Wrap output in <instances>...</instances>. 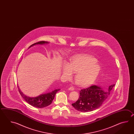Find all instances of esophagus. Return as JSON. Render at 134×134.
Listing matches in <instances>:
<instances>
[{"instance_id": "1", "label": "esophagus", "mask_w": 134, "mask_h": 134, "mask_svg": "<svg viewBox=\"0 0 134 134\" xmlns=\"http://www.w3.org/2000/svg\"><path fill=\"white\" fill-rule=\"evenodd\" d=\"M68 90L69 91H74V90H75V88H74V87H70V88H68Z\"/></svg>"}]
</instances>
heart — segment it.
<instances>
[{
  "mask_svg": "<svg viewBox=\"0 0 134 134\" xmlns=\"http://www.w3.org/2000/svg\"><path fill=\"white\" fill-rule=\"evenodd\" d=\"M94 57L83 55L77 57L70 63L69 65L63 66V73L68 77H71L73 72L76 73L75 81L81 86L90 85L94 82L100 73V66Z\"/></svg>",
  "mask_w": 134,
  "mask_h": 134,
  "instance_id": "b5f03b06",
  "label": "heart"
}]
</instances>
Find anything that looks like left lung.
<instances>
[{
	"label": "left lung",
	"mask_w": 134,
	"mask_h": 134,
	"mask_svg": "<svg viewBox=\"0 0 134 134\" xmlns=\"http://www.w3.org/2000/svg\"><path fill=\"white\" fill-rule=\"evenodd\" d=\"M115 84L105 90L99 86L93 85L83 88L80 91V97L77 102L72 104L74 108L81 112L93 111L102 105L109 97Z\"/></svg>",
	"instance_id": "8db88e82"
}]
</instances>
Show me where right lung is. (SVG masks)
Returning a JSON list of instances; mask_svg holds the SVG:
<instances>
[{
	"label": "right lung",
	"instance_id": "obj_1",
	"mask_svg": "<svg viewBox=\"0 0 134 134\" xmlns=\"http://www.w3.org/2000/svg\"><path fill=\"white\" fill-rule=\"evenodd\" d=\"M46 43H48L46 41H40L37 43H35L30 46L31 47L32 46L40 44H42ZM60 89H57L54 91H52L46 94H43L41 95L38 97L31 98L26 96L20 90H19V92L20 95L22 96L24 100H25L27 103H28L31 106H33L36 108H42L47 106L51 104L53 100L54 99L55 95L57 93V91H59Z\"/></svg>",
	"mask_w": 134,
	"mask_h": 134
}]
</instances>
